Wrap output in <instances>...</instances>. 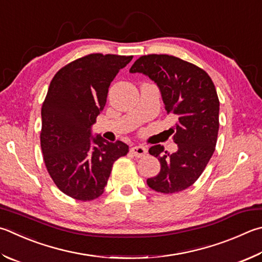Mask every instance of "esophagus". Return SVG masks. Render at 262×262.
Instances as JSON below:
<instances>
[{
  "instance_id": "34e87169",
  "label": "esophagus",
  "mask_w": 262,
  "mask_h": 262,
  "mask_svg": "<svg viewBox=\"0 0 262 262\" xmlns=\"http://www.w3.org/2000/svg\"><path fill=\"white\" fill-rule=\"evenodd\" d=\"M130 152H132L133 156L139 157V158H140V157H143L146 154L147 150H146V147L143 146V145H135V146L132 147Z\"/></svg>"
}]
</instances>
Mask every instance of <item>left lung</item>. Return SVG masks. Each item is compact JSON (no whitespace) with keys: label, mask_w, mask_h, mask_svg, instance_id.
<instances>
[{"label":"left lung","mask_w":262,"mask_h":262,"mask_svg":"<svg viewBox=\"0 0 262 262\" xmlns=\"http://www.w3.org/2000/svg\"><path fill=\"white\" fill-rule=\"evenodd\" d=\"M129 72L149 77L159 88L165 110L178 118L172 128L178 151L169 155L160 144L150 147L160 172L146 183L158 192L182 191L201 177L215 149L220 103L214 83L204 70L168 55L142 56Z\"/></svg>","instance_id":"left-lung-1"}]
</instances>
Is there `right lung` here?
Returning <instances> with one entry per match:
<instances>
[{
    "instance_id": "obj_1",
    "label": "right lung",
    "mask_w": 262,
    "mask_h": 262,
    "mask_svg": "<svg viewBox=\"0 0 262 262\" xmlns=\"http://www.w3.org/2000/svg\"><path fill=\"white\" fill-rule=\"evenodd\" d=\"M133 56L92 54L56 73L42 105L41 149L46 167L61 192L79 201L101 196L113 163L128 145L93 135L108 87Z\"/></svg>"
}]
</instances>
